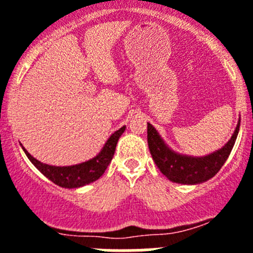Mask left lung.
<instances>
[{"label": "left lung", "mask_w": 253, "mask_h": 253, "mask_svg": "<svg viewBox=\"0 0 253 253\" xmlns=\"http://www.w3.org/2000/svg\"><path fill=\"white\" fill-rule=\"evenodd\" d=\"M239 124L241 121L229 141L220 150L203 158L187 157L172 151L164 144L157 129L148 124L149 150L160 172L172 182L183 184L203 183L212 178L228 159L238 135Z\"/></svg>", "instance_id": "8db88e82"}]
</instances>
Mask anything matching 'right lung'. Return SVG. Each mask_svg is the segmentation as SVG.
Masks as SVG:
<instances>
[{"instance_id": "obj_1", "label": "right lung", "mask_w": 253, "mask_h": 253, "mask_svg": "<svg viewBox=\"0 0 253 253\" xmlns=\"http://www.w3.org/2000/svg\"><path fill=\"white\" fill-rule=\"evenodd\" d=\"M125 128H126L125 126L121 127L118 131L112 133L108 141L105 142L104 148L102 149V151L95 158L87 160L85 163L76 164V166H48V164L41 163L39 160L33 158L25 149H24V151H25L26 157L29 158L30 162L53 183L65 188L81 187V186H85V184L91 183V182L100 178V175L105 172V169H107L108 164L111 163L112 158L114 155V150H116V145H117L118 139L124 133Z\"/></svg>"}]
</instances>
